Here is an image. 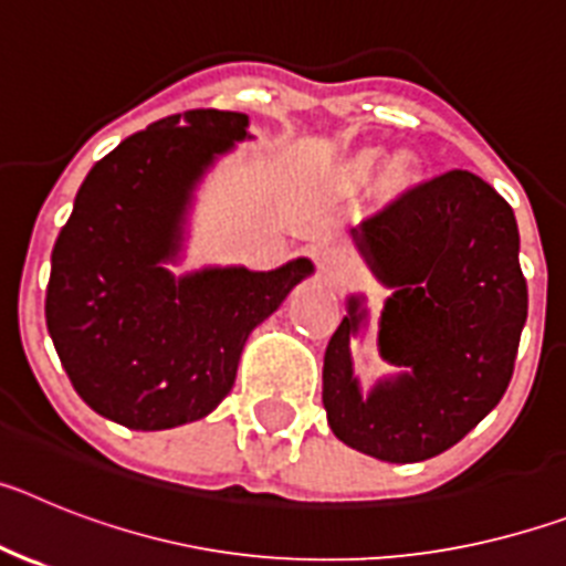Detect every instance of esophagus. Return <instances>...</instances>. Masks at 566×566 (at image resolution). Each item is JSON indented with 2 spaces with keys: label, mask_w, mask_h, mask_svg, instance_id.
<instances>
[{
  "label": "esophagus",
  "mask_w": 566,
  "mask_h": 566,
  "mask_svg": "<svg viewBox=\"0 0 566 566\" xmlns=\"http://www.w3.org/2000/svg\"><path fill=\"white\" fill-rule=\"evenodd\" d=\"M317 266H319V274L326 280H337L339 274L348 269V258H345L343 249L337 247H328V249H319L317 252Z\"/></svg>",
  "instance_id": "esophagus-1"
}]
</instances>
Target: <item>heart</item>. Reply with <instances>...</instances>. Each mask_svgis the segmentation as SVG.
<instances>
[{
  "label": "heart",
  "mask_w": 566,
  "mask_h": 566,
  "mask_svg": "<svg viewBox=\"0 0 566 566\" xmlns=\"http://www.w3.org/2000/svg\"><path fill=\"white\" fill-rule=\"evenodd\" d=\"M359 167H365V164H359Z\"/></svg>",
  "instance_id": "heart-1"
}]
</instances>
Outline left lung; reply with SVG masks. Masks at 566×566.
I'll use <instances>...</instances> for the list:
<instances>
[{
	"mask_svg": "<svg viewBox=\"0 0 566 566\" xmlns=\"http://www.w3.org/2000/svg\"><path fill=\"white\" fill-rule=\"evenodd\" d=\"M359 249L388 297L379 352L408 374L363 397L348 339L359 300L328 339L323 405L334 437L382 462L453 448L507 391L527 319L518 227L496 189L468 169L433 175L365 218Z\"/></svg>",
	"mask_w": 566,
	"mask_h": 566,
	"instance_id": "left-lung-1",
	"label": "left lung"
}]
</instances>
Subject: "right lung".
Masks as SVG:
<instances>
[{
    "mask_svg": "<svg viewBox=\"0 0 566 566\" xmlns=\"http://www.w3.org/2000/svg\"><path fill=\"white\" fill-rule=\"evenodd\" d=\"M249 118L187 109L124 138L90 169L50 258L44 317L70 382L102 417L164 431L214 411L232 391L249 332L312 274L207 269L175 280L195 181L247 138Z\"/></svg>",
    "mask_w": 566,
    "mask_h": 566,
    "instance_id": "obj_1",
    "label": "right lung"
}]
</instances>
